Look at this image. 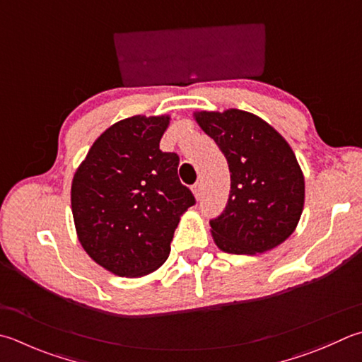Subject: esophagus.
Returning a JSON list of instances; mask_svg holds the SVG:
<instances>
[{
    "label": "esophagus",
    "instance_id": "34e87169",
    "mask_svg": "<svg viewBox=\"0 0 362 362\" xmlns=\"http://www.w3.org/2000/svg\"><path fill=\"white\" fill-rule=\"evenodd\" d=\"M192 192H194L197 200L202 199V182H197V184H195V186L192 187Z\"/></svg>",
    "mask_w": 362,
    "mask_h": 362
}]
</instances>
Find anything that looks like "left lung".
<instances>
[{
	"label": "left lung",
	"instance_id": "obj_1",
	"mask_svg": "<svg viewBox=\"0 0 362 362\" xmlns=\"http://www.w3.org/2000/svg\"><path fill=\"white\" fill-rule=\"evenodd\" d=\"M195 121L228 162L230 197L209 221L217 247L236 255L274 249L295 231L304 208V176L293 149L249 112H195Z\"/></svg>",
	"mask_w": 362,
	"mask_h": 362
}]
</instances>
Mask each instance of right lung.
Instances as JSON below:
<instances>
[{"instance_id": "add662e5", "label": "right lung", "mask_w": 362, "mask_h": 362, "mask_svg": "<svg viewBox=\"0 0 362 362\" xmlns=\"http://www.w3.org/2000/svg\"><path fill=\"white\" fill-rule=\"evenodd\" d=\"M168 124V115L115 122L74 175L71 204L81 247L121 277L158 269L180 217L195 204L178 178V154L159 149Z\"/></svg>"}]
</instances>
